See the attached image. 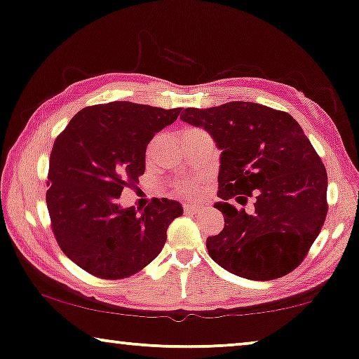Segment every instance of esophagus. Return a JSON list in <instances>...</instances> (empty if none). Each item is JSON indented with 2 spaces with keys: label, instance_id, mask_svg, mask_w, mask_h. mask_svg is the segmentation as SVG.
I'll use <instances>...</instances> for the list:
<instances>
[{
  "label": "esophagus",
  "instance_id": "obj_1",
  "mask_svg": "<svg viewBox=\"0 0 359 359\" xmlns=\"http://www.w3.org/2000/svg\"><path fill=\"white\" fill-rule=\"evenodd\" d=\"M183 209L184 212H199V210H203V205L201 204H196V203H184L183 204Z\"/></svg>",
  "mask_w": 359,
  "mask_h": 359
}]
</instances>
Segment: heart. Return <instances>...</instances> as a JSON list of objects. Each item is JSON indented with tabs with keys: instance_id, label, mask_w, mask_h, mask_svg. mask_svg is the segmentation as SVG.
I'll return each instance as SVG.
<instances>
[{
	"instance_id": "obj_1",
	"label": "heart",
	"mask_w": 359,
	"mask_h": 359,
	"mask_svg": "<svg viewBox=\"0 0 359 359\" xmlns=\"http://www.w3.org/2000/svg\"><path fill=\"white\" fill-rule=\"evenodd\" d=\"M178 191L180 193H184V194H191L196 191V184L193 181H184V183H180L178 186Z\"/></svg>"
}]
</instances>
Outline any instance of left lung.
<instances>
[{
	"label": "left lung",
	"mask_w": 359,
	"mask_h": 359,
	"mask_svg": "<svg viewBox=\"0 0 359 359\" xmlns=\"http://www.w3.org/2000/svg\"><path fill=\"white\" fill-rule=\"evenodd\" d=\"M181 121L203 127L220 154L222 232L208 237L210 258L240 278L269 281L296 269L327 217V170L291 114L257 102L188 107ZM255 198L247 215L229 204Z\"/></svg>",
	"instance_id": "1"
}]
</instances>
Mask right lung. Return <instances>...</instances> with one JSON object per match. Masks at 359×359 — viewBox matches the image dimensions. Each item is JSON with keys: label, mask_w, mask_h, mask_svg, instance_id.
Here are the masks:
<instances>
[{"label": "right lung", "mask_w": 359, "mask_h": 359, "mask_svg": "<svg viewBox=\"0 0 359 359\" xmlns=\"http://www.w3.org/2000/svg\"><path fill=\"white\" fill-rule=\"evenodd\" d=\"M180 112L129 101L88 106L55 139L46 194L52 230L62 252L93 276L121 279L144 269L183 214L178 201L165 198H154L140 212L117 203L144 175L155 132Z\"/></svg>", "instance_id": "right-lung-1"}]
</instances>
